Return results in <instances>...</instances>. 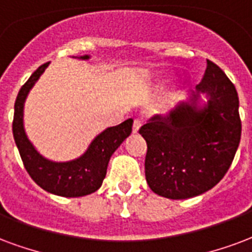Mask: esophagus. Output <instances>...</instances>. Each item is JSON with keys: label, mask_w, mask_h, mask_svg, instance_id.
<instances>
[{"label": "esophagus", "mask_w": 252, "mask_h": 252, "mask_svg": "<svg viewBox=\"0 0 252 252\" xmlns=\"http://www.w3.org/2000/svg\"><path fill=\"white\" fill-rule=\"evenodd\" d=\"M141 126V120L140 119H135L133 120V126H132V129H133V133H137L139 131V128Z\"/></svg>", "instance_id": "obj_1"}]
</instances>
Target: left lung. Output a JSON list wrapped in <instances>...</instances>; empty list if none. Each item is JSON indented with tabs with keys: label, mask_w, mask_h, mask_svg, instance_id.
Masks as SVG:
<instances>
[{
	"label": "left lung",
	"mask_w": 252,
	"mask_h": 252,
	"mask_svg": "<svg viewBox=\"0 0 252 252\" xmlns=\"http://www.w3.org/2000/svg\"><path fill=\"white\" fill-rule=\"evenodd\" d=\"M200 93L209 101L197 105ZM147 141L145 179L155 193L168 199L202 195L220 182L239 147L242 121L235 85L212 61L189 101L168 116L151 117L139 129Z\"/></svg>",
	"instance_id": "1"
}]
</instances>
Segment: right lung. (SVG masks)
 <instances>
[{
    "mask_svg": "<svg viewBox=\"0 0 252 252\" xmlns=\"http://www.w3.org/2000/svg\"><path fill=\"white\" fill-rule=\"evenodd\" d=\"M88 60L89 56H81ZM49 63L38 66L17 94L13 117V136L21 156L24 167L31 178L42 189L64 197L85 196L97 191L107 175V168L112 154L120 147L132 132V119H128L116 126L107 128L94 137L89 148L79 159L64 163H56L41 156L28 139L24 129V102L32 87L40 79Z\"/></svg>",
    "mask_w": 252,
    "mask_h": 252,
    "instance_id": "1",
    "label": "right lung"
}]
</instances>
